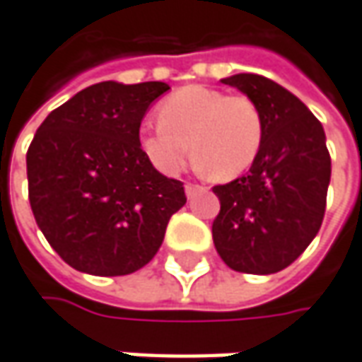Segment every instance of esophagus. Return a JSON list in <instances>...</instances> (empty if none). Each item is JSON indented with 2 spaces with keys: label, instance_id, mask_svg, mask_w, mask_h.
Segmentation results:
<instances>
[{
  "label": "esophagus",
  "instance_id": "34e87169",
  "mask_svg": "<svg viewBox=\"0 0 362 362\" xmlns=\"http://www.w3.org/2000/svg\"><path fill=\"white\" fill-rule=\"evenodd\" d=\"M184 190H186V196H188V198H192L194 194L204 192L206 188L204 186H200V184H194V182H186V184H184Z\"/></svg>",
  "mask_w": 362,
  "mask_h": 362
}]
</instances>
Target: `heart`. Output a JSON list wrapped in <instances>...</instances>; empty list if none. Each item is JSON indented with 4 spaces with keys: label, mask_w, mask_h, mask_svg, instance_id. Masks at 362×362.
<instances>
[{
    "label": "heart",
    "mask_w": 362,
    "mask_h": 362,
    "mask_svg": "<svg viewBox=\"0 0 362 362\" xmlns=\"http://www.w3.org/2000/svg\"><path fill=\"white\" fill-rule=\"evenodd\" d=\"M158 119L142 126L140 148L170 176L186 166L192 150L198 168L212 178H236L255 164L264 140L262 114L250 98L206 86L176 90L160 104Z\"/></svg>",
    "instance_id": "b5f03b06"
}]
</instances>
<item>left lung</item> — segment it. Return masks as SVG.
I'll list each match as a JSON object with an SVG mask.
<instances>
[{
	"instance_id": "left-lung-1",
	"label": "left lung",
	"mask_w": 362,
	"mask_h": 362,
	"mask_svg": "<svg viewBox=\"0 0 362 362\" xmlns=\"http://www.w3.org/2000/svg\"><path fill=\"white\" fill-rule=\"evenodd\" d=\"M222 83L255 102L264 140L248 174L214 186L220 212L212 238L236 272L272 274L293 264L325 218L330 156L322 124L276 81L236 74Z\"/></svg>"
}]
</instances>
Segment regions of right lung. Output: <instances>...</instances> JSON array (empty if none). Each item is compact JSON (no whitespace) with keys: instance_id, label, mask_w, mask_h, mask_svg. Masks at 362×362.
I'll use <instances>...</instances> for the list:
<instances>
[{"instance_id":"add662e5","label":"right lung","mask_w":362,"mask_h":362,"mask_svg":"<svg viewBox=\"0 0 362 362\" xmlns=\"http://www.w3.org/2000/svg\"><path fill=\"white\" fill-rule=\"evenodd\" d=\"M168 90L164 81H100L35 132L25 156L30 204L71 268L95 276L140 270L186 204L182 182L160 174L140 148L142 118Z\"/></svg>"}]
</instances>
